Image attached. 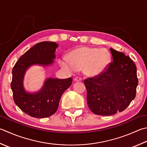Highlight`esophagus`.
<instances>
[{
    "mask_svg": "<svg viewBox=\"0 0 147 147\" xmlns=\"http://www.w3.org/2000/svg\"><path fill=\"white\" fill-rule=\"evenodd\" d=\"M74 81L75 82H80V81H82V78L81 77H79V76H76L74 78Z\"/></svg>",
    "mask_w": 147,
    "mask_h": 147,
    "instance_id": "esophagus-1",
    "label": "esophagus"
}]
</instances>
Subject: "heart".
<instances>
[{
	"label": "heart",
	"mask_w": 147,
	"mask_h": 147,
	"mask_svg": "<svg viewBox=\"0 0 147 147\" xmlns=\"http://www.w3.org/2000/svg\"><path fill=\"white\" fill-rule=\"evenodd\" d=\"M110 62V55L104 49L80 47L73 50L68 57L60 60V64L69 72H74L83 67L84 73L89 76L100 75L107 69Z\"/></svg>",
	"instance_id": "heart-1"
}]
</instances>
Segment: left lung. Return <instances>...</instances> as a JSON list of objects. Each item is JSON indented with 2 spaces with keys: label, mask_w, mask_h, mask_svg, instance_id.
Wrapping results in <instances>:
<instances>
[{
  "label": "left lung",
  "mask_w": 147,
  "mask_h": 147,
  "mask_svg": "<svg viewBox=\"0 0 147 147\" xmlns=\"http://www.w3.org/2000/svg\"><path fill=\"white\" fill-rule=\"evenodd\" d=\"M112 61L104 73L84 80L90 110L99 115L123 111L136 96L138 84L136 65L130 57L110 48Z\"/></svg>",
  "instance_id": "obj_1"
}]
</instances>
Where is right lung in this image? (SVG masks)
<instances>
[{"mask_svg": "<svg viewBox=\"0 0 147 147\" xmlns=\"http://www.w3.org/2000/svg\"><path fill=\"white\" fill-rule=\"evenodd\" d=\"M58 47L55 42L37 43L20 57L13 69L11 88L14 101L20 110L32 117L47 118L55 113L62 94L73 82L71 78L63 80L47 78L38 91L30 92L24 87V76L28 69L35 65L43 67L52 65Z\"/></svg>", "mask_w": 147, "mask_h": 147, "instance_id": "add662e5", "label": "right lung"}]
</instances>
